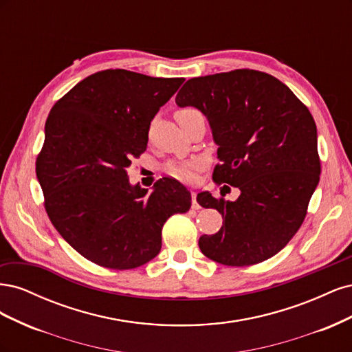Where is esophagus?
Masks as SVG:
<instances>
[{
  "label": "esophagus",
  "mask_w": 352,
  "mask_h": 352,
  "mask_svg": "<svg viewBox=\"0 0 352 352\" xmlns=\"http://www.w3.org/2000/svg\"><path fill=\"white\" fill-rule=\"evenodd\" d=\"M190 197H192V210H199V204L197 202V194L195 192H190Z\"/></svg>",
  "instance_id": "esophagus-1"
}]
</instances>
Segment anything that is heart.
<instances>
[{
    "label": "heart",
    "instance_id": "1",
    "mask_svg": "<svg viewBox=\"0 0 352 352\" xmlns=\"http://www.w3.org/2000/svg\"><path fill=\"white\" fill-rule=\"evenodd\" d=\"M199 111L195 109H180L175 113L176 119H180V117H185V116H190V114H198ZM201 167V162L198 160H189V162H172L168 163L166 170L170 176H173L175 179L179 180H184V182H189V180L194 179V175L197 170Z\"/></svg>",
    "mask_w": 352,
    "mask_h": 352
}]
</instances>
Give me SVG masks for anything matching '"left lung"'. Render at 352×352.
<instances>
[{"label":"left lung","mask_w":352,"mask_h":352,"mask_svg":"<svg viewBox=\"0 0 352 352\" xmlns=\"http://www.w3.org/2000/svg\"><path fill=\"white\" fill-rule=\"evenodd\" d=\"M176 104L207 116L220 160L212 180L241 190L236 201L198 194L223 217L217 233L199 238L201 252L232 267L269 260L301 228L320 179L311 113L279 79L251 69L189 79Z\"/></svg>","instance_id":"obj_1"}]
</instances>
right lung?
I'll return each instance as SVG.
<instances>
[{
    "instance_id": "1",
    "label": "right lung",
    "mask_w": 352,
    "mask_h": 352,
    "mask_svg": "<svg viewBox=\"0 0 352 352\" xmlns=\"http://www.w3.org/2000/svg\"><path fill=\"white\" fill-rule=\"evenodd\" d=\"M184 80L102 70L48 114L36 157L45 211L70 247L101 267L127 270L153 260L167 219L190 208L189 190L177 180L160 179L148 194L127 176L146 150L154 116Z\"/></svg>"
}]
</instances>
